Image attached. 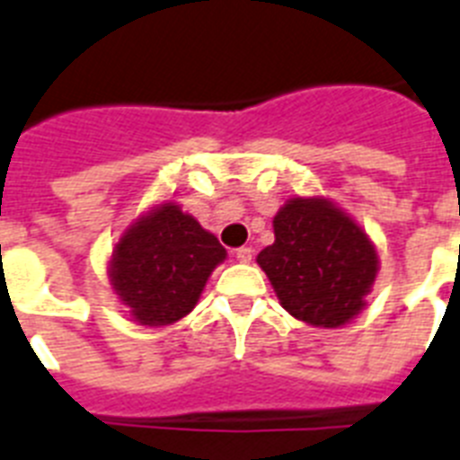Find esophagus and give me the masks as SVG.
I'll return each mask as SVG.
<instances>
[{
  "mask_svg": "<svg viewBox=\"0 0 460 460\" xmlns=\"http://www.w3.org/2000/svg\"><path fill=\"white\" fill-rule=\"evenodd\" d=\"M236 260H238V262H243V264H248L250 260H252V248H245V245H243V248H238L236 250Z\"/></svg>",
  "mask_w": 460,
  "mask_h": 460,
  "instance_id": "34e87169",
  "label": "esophagus"
}]
</instances>
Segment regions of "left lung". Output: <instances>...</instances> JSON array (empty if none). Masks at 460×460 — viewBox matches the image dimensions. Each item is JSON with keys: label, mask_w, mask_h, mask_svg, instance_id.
I'll use <instances>...</instances> for the list:
<instances>
[{"label": "left lung", "mask_w": 460, "mask_h": 460, "mask_svg": "<svg viewBox=\"0 0 460 460\" xmlns=\"http://www.w3.org/2000/svg\"><path fill=\"white\" fill-rule=\"evenodd\" d=\"M281 307L316 328H340L366 307L378 252L359 224L328 198H290L274 243L257 255Z\"/></svg>", "instance_id": "left-lung-1"}]
</instances>
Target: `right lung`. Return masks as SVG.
<instances>
[{
    "mask_svg": "<svg viewBox=\"0 0 460 460\" xmlns=\"http://www.w3.org/2000/svg\"><path fill=\"white\" fill-rule=\"evenodd\" d=\"M226 250L196 217L165 200L134 219L115 243L108 279L132 321L170 326L198 305Z\"/></svg>",
    "mask_w": 460,
    "mask_h": 460,
    "instance_id": "right-lung-1",
    "label": "right lung"
}]
</instances>
